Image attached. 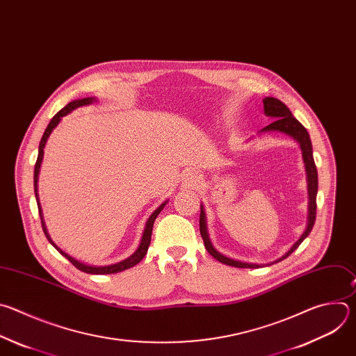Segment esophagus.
<instances>
[{
    "instance_id": "esophagus-1",
    "label": "esophagus",
    "mask_w": 356,
    "mask_h": 356,
    "mask_svg": "<svg viewBox=\"0 0 356 356\" xmlns=\"http://www.w3.org/2000/svg\"><path fill=\"white\" fill-rule=\"evenodd\" d=\"M184 179L188 184H196V182H199V175L193 171H188L186 174H184Z\"/></svg>"
}]
</instances>
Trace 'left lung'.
Masks as SVG:
<instances>
[{
    "label": "left lung",
    "instance_id": "left-lung-1",
    "mask_svg": "<svg viewBox=\"0 0 356 356\" xmlns=\"http://www.w3.org/2000/svg\"><path fill=\"white\" fill-rule=\"evenodd\" d=\"M264 111L266 116L273 118L275 120L265 126L262 129V131H269V130H277V131H283L286 134H291L293 138H296L299 141V145L302 147L303 152V161H305V167H306V174H307V189H309V216H307V227L305 230V233L302 234V237L293 244V247L283 255L282 258H279L276 262L288 258L302 243L303 240L310 234L314 222H316V210H317V189H318V177H317V168L314 164V159H313V147H312V140L310 136L306 130V127L292 115V112L289 111V108L283 104L282 101L272 98V97H266L264 99ZM199 230H200V236L203 238L204 243V248L207 250V252L218 259L222 264L230 265V266H236V268H259V265L257 264H247V262H241V261H234L232 258H227L225 255H222L220 252H218L215 248L211 247L210 240L207 237V232H206V220H204V211L203 207L200 206V216H199Z\"/></svg>",
    "mask_w": 356,
    "mask_h": 356
}]
</instances>
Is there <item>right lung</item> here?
Returning <instances> with one entry per match:
<instances>
[{"instance_id":"add662e5","label":"right lung","mask_w":356,"mask_h":356,"mask_svg":"<svg viewBox=\"0 0 356 356\" xmlns=\"http://www.w3.org/2000/svg\"><path fill=\"white\" fill-rule=\"evenodd\" d=\"M94 101V98H84V99H77V101H73L67 104L61 111H58L53 119L50 120V123L47 124L42 138H40V145H39V154H38V160H36V164H35V174H33V185H35V196H36V200H38V207H39V215H40V222H42V229L44 232V236L47 237V240L56 247V244L51 241V238L49 237L47 232H46V226H44V222H43V218H42V210H40V204H39V199H38V175H39V170H40V164H42V159H43V149H44V145H46V140L47 137L50 136V133L53 131V129L58 124V122L61 120L63 116H65L67 113H70L73 109L79 108V106H83V105H88ZM167 204V202L161 203L154 211L153 215L149 218L147 223H146V227H145V232H143V237H141V241H140V245L138 248L136 250V252L133 255H130L129 258H126L124 261L122 262H118V264H113V265H108V266H90V265H86V264H81L79 261H76L74 258H71L70 255H67L65 252H63L60 248H57V251L60 254H63L71 264H73L77 269L86 272V273H94V275H104V273H116V272H122L124 269H129L131 266H134L136 264H138L141 259L145 258V255L147 254V250H149V245H150V241H152V232H153V226H154V220L156 218L160 215V211L163 210V207Z\"/></svg>"}]
</instances>
